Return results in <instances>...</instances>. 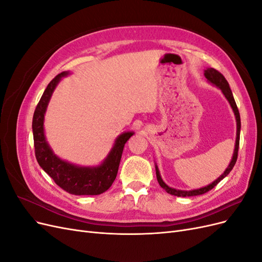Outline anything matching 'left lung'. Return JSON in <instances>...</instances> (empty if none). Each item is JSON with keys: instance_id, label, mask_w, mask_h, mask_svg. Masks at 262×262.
Segmentation results:
<instances>
[{"instance_id": "1", "label": "left lung", "mask_w": 262, "mask_h": 262, "mask_svg": "<svg viewBox=\"0 0 262 262\" xmlns=\"http://www.w3.org/2000/svg\"><path fill=\"white\" fill-rule=\"evenodd\" d=\"M204 76L207 77V80L214 84L215 86H217L219 89H221V91L223 92V94L225 95L226 99L228 100L229 104H231L232 108H233V112L235 114V117H236V121H237V137H236V144H235V149H234V155H233V158H232V162L229 163L228 167L226 168V170L224 171V173L222 176H220L215 181H213L211 185L204 187V188H200V189H195V190H191V191H184V190H176L173 188H170L168 187L167 185L165 184V182L162 180L161 178V175H160V170H158V167L155 165V169H156V178H157V181L158 184H160V186L166 190V192H168L172 195H176V196H192V195H200V194H203L205 192L210 191L211 189H213L214 187H215L219 182L224 179L229 172H231V170L233 169V167L236 164V161H237V156H238V147H239V134H241V116H239V112H238V108H237V105L235 102V99H234V96H233V93L231 91V89H229V85H228V82L226 81V78L224 77V75L220 73L217 70L213 69V68H210V69H207L204 71Z\"/></svg>"}]
</instances>
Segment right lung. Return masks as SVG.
<instances>
[{
	"label": "right lung",
	"instance_id": "add662e5",
	"mask_svg": "<svg viewBox=\"0 0 262 262\" xmlns=\"http://www.w3.org/2000/svg\"><path fill=\"white\" fill-rule=\"evenodd\" d=\"M67 74L68 72H62L53 78L35 109L33 133L36 158L40 167L64 191L75 195H97L105 192L115 181L124 144L133 136V132H125L116 140V144L108 157L98 167H78L55 156L46 142L43 118L55 86L61 77Z\"/></svg>",
	"mask_w": 262,
	"mask_h": 262
}]
</instances>
